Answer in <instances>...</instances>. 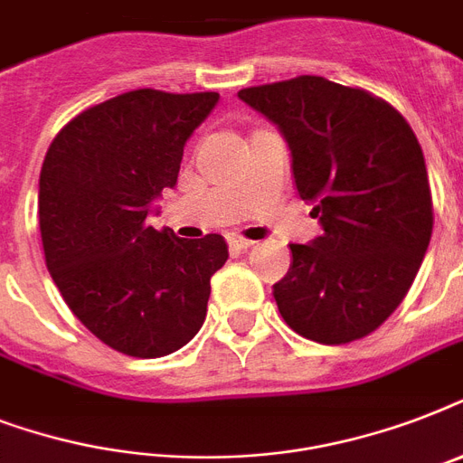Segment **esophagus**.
<instances>
[{
  "instance_id": "1",
  "label": "esophagus",
  "mask_w": 463,
  "mask_h": 463,
  "mask_svg": "<svg viewBox=\"0 0 463 463\" xmlns=\"http://www.w3.org/2000/svg\"><path fill=\"white\" fill-rule=\"evenodd\" d=\"M228 245H231L232 252H245V250H250V247H252L254 242H252V240L240 238V235H232V238L228 240Z\"/></svg>"
}]
</instances>
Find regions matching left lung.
Segmentation results:
<instances>
[{
	"label": "left lung",
	"mask_w": 463,
	"mask_h": 463,
	"mask_svg": "<svg viewBox=\"0 0 463 463\" xmlns=\"http://www.w3.org/2000/svg\"><path fill=\"white\" fill-rule=\"evenodd\" d=\"M238 96L281 129L298 194L315 203L324 231L290 245L293 264L274 286L279 312L317 344L373 334L402 305L430 245V182L416 134L387 100L322 76Z\"/></svg>",
	"instance_id": "1"
}]
</instances>
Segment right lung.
Instances as JSON below:
<instances>
[{"mask_svg":"<svg viewBox=\"0 0 463 463\" xmlns=\"http://www.w3.org/2000/svg\"><path fill=\"white\" fill-rule=\"evenodd\" d=\"M216 103L211 90H129L76 115L47 148L38 192L47 271L79 322L125 355L160 358L189 344L228 260L216 232L180 240L146 221Z\"/></svg>","mask_w":463,"mask_h":463,"instance_id":"obj_1","label":"right lung"}]
</instances>
